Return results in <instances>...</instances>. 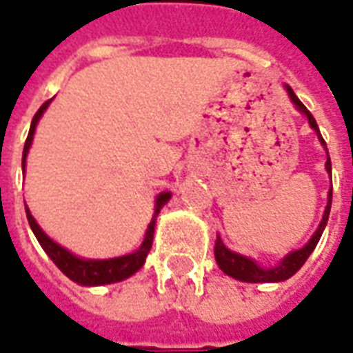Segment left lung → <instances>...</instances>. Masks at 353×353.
<instances>
[{
	"label": "left lung",
	"instance_id": "1",
	"mask_svg": "<svg viewBox=\"0 0 353 353\" xmlns=\"http://www.w3.org/2000/svg\"><path fill=\"white\" fill-rule=\"evenodd\" d=\"M285 90H288L289 98H291V101L295 103L296 109H299L303 115H306L310 126L316 130V134H318L321 145L325 147V141H323L321 134H319L316 119L312 117V113L308 111V109L304 108L303 101L296 98L295 92H293V88L285 87ZM325 151H327V147H325ZM325 168L327 172L331 174V159H329V153H327ZM327 199H329V202H327L325 212H323V219H321V223H319L318 230L314 232V236L308 240V244L304 245V248H301V250H296V252L288 253V255H285V257H283V259H281L276 266H272V268H263V266L257 265V263H255L253 259H250V257H244V255H240V253L230 252L229 248L221 242V238H217L214 252H215V261H217L219 268H221L223 272L227 274V276H230V278H234V280H240V281H248V283H270V281H283V280H288V278H291V276H293V274H295L296 270L304 265V263H306V259L310 257V253L314 252V248L318 245L319 238H321V234H323L327 219H329V212H331L333 185H331V189H329Z\"/></svg>",
	"mask_w": 353,
	"mask_h": 353
}]
</instances>
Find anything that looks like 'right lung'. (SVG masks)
<instances>
[{
	"mask_svg": "<svg viewBox=\"0 0 353 353\" xmlns=\"http://www.w3.org/2000/svg\"><path fill=\"white\" fill-rule=\"evenodd\" d=\"M49 101H45L39 111L35 113L34 119H32V126H30V132H28L26 143H24V153H22V172L26 168V157L28 151H30V145H32V139H34L35 126L39 123V119L45 113V109L49 108ZM172 199V192H161L157 196V202H154V215L153 221L149 223L147 227L145 238L139 245V250H136L134 253H128V255H123V257H115V259H81L77 255H73L72 252H68L65 248H62L60 244H57L54 240H50L45 232L41 230V227L35 223V219L30 214V210L26 206V215L28 223L34 230L37 242L41 244V248L45 250V253L49 255L52 263L62 270V272L73 280L79 285H105V283H115V281L126 280L130 278L132 274H136L145 263V257L151 245H153V234H154V217L159 215L161 208Z\"/></svg>",
	"mask_w": 353,
	"mask_h": 353,
	"instance_id": "right-lung-1",
	"label": "right lung"
}]
</instances>
